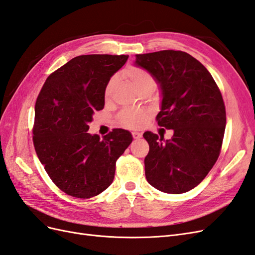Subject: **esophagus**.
<instances>
[{
	"mask_svg": "<svg viewBox=\"0 0 255 255\" xmlns=\"http://www.w3.org/2000/svg\"><path fill=\"white\" fill-rule=\"evenodd\" d=\"M132 135H133V138H134V139H139V138H141V137H142V134H141V133H139V132H133V133H132Z\"/></svg>",
	"mask_w": 255,
	"mask_h": 255,
	"instance_id": "obj_1",
	"label": "esophagus"
}]
</instances>
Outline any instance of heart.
I'll return each mask as SVG.
<instances>
[{
    "instance_id": "heart-1",
    "label": "heart",
    "mask_w": 255,
    "mask_h": 255,
    "mask_svg": "<svg viewBox=\"0 0 255 255\" xmlns=\"http://www.w3.org/2000/svg\"><path fill=\"white\" fill-rule=\"evenodd\" d=\"M122 74L129 83H132L133 86L139 92L145 89L152 90L155 86V81H154L152 74L142 68L128 66L127 69H125ZM115 86L116 81L114 79L107 83L104 90L105 100H110L112 98ZM146 118H148V113L139 109H127L123 110L118 115V119L121 125L128 128H141L144 125Z\"/></svg>"
}]
</instances>
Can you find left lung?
<instances>
[{
	"label": "left lung",
	"instance_id": "8db88e82",
	"mask_svg": "<svg viewBox=\"0 0 255 255\" xmlns=\"http://www.w3.org/2000/svg\"><path fill=\"white\" fill-rule=\"evenodd\" d=\"M134 65L149 71L159 86L157 125L173 129L169 140L143 134L150 146L144 158L146 181L166 194L189 191L220 154L227 122L221 92L207 69L186 52L137 54Z\"/></svg>",
	"mask_w": 255,
	"mask_h": 255
}]
</instances>
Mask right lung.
I'll return each mask as SVG.
<instances>
[{"label": "right lung", "instance_id": "add662e5", "mask_svg": "<svg viewBox=\"0 0 255 255\" xmlns=\"http://www.w3.org/2000/svg\"><path fill=\"white\" fill-rule=\"evenodd\" d=\"M128 55L91 54L69 60L49 75L35 105L33 141L53 183L75 198L101 194L113 183L116 161L132 142L128 130L113 129L102 139L87 133L104 90Z\"/></svg>", "mask_w": 255, "mask_h": 255}]
</instances>
